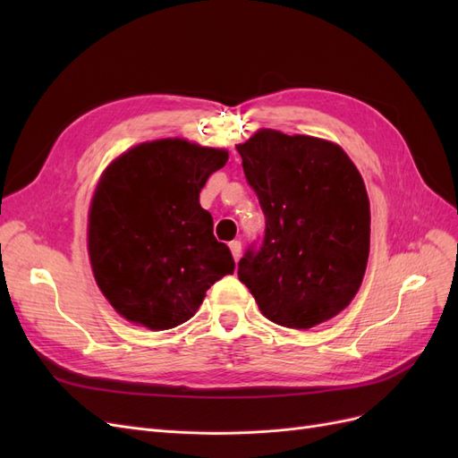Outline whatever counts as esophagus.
I'll use <instances>...</instances> for the list:
<instances>
[{"label": "esophagus", "mask_w": 458, "mask_h": 458, "mask_svg": "<svg viewBox=\"0 0 458 458\" xmlns=\"http://www.w3.org/2000/svg\"><path fill=\"white\" fill-rule=\"evenodd\" d=\"M229 248H231L233 258L239 261V259H241V254H242V244H241V241H231V242H229Z\"/></svg>", "instance_id": "obj_1"}]
</instances>
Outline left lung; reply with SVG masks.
<instances>
[{"mask_svg":"<svg viewBox=\"0 0 458 458\" xmlns=\"http://www.w3.org/2000/svg\"><path fill=\"white\" fill-rule=\"evenodd\" d=\"M246 182L266 216L259 250L239 279L269 321L311 328L338 315L361 286L370 246L363 177L342 147L259 130L237 145Z\"/></svg>","mask_w":458,"mask_h":458,"instance_id":"obj_1","label":"left lung"}]
</instances>
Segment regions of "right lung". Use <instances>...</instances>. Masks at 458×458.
<instances>
[{
    "label": "right lung",
    "instance_id": "right-lung-1",
    "mask_svg": "<svg viewBox=\"0 0 458 458\" xmlns=\"http://www.w3.org/2000/svg\"><path fill=\"white\" fill-rule=\"evenodd\" d=\"M224 148L185 140L141 143L103 172L89 208L88 250L97 286L123 318L150 330L182 325L234 271L227 244L199 202Z\"/></svg>",
    "mask_w": 458,
    "mask_h": 458
}]
</instances>
